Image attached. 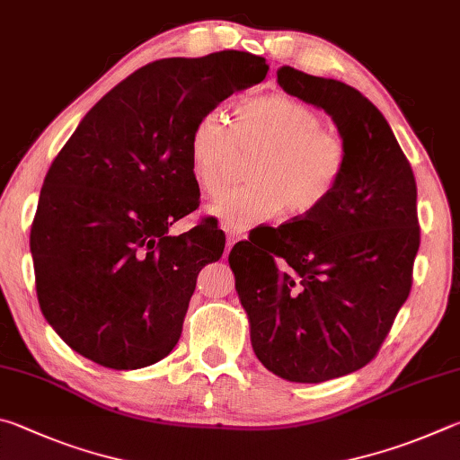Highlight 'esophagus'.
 Masks as SVG:
<instances>
[{
    "label": "esophagus",
    "mask_w": 460,
    "mask_h": 460,
    "mask_svg": "<svg viewBox=\"0 0 460 460\" xmlns=\"http://www.w3.org/2000/svg\"><path fill=\"white\" fill-rule=\"evenodd\" d=\"M240 238H244V236L240 234V232H236V230L226 232V252H230L232 246H234Z\"/></svg>",
    "instance_id": "esophagus-1"
}]
</instances>
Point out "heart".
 <instances>
[{
  "mask_svg": "<svg viewBox=\"0 0 460 460\" xmlns=\"http://www.w3.org/2000/svg\"><path fill=\"white\" fill-rule=\"evenodd\" d=\"M236 151L254 153L246 185L224 191L208 206L226 228L244 230L287 216L305 217L340 190L349 165V145L311 104L272 93L238 102L230 123L206 112L188 139L190 172L214 196L228 177Z\"/></svg>",
  "mask_w": 460,
  "mask_h": 460,
  "instance_id": "b5f03b06",
  "label": "heart"
}]
</instances>
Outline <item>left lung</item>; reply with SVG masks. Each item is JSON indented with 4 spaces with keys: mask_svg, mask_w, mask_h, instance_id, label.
<instances>
[{
    "mask_svg": "<svg viewBox=\"0 0 460 460\" xmlns=\"http://www.w3.org/2000/svg\"><path fill=\"white\" fill-rule=\"evenodd\" d=\"M277 76L332 115L349 165L325 206L238 243L228 261L256 358L288 382L319 384L369 364L408 299L416 180L388 120L356 88L291 66Z\"/></svg>",
    "mask_w": 460,
    "mask_h": 460,
    "instance_id": "8db88e82",
    "label": "left lung"
}]
</instances>
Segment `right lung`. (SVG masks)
<instances>
[{
    "instance_id": "1",
    "label": "right lung",
    "mask_w": 460,
    "mask_h": 460,
    "mask_svg": "<svg viewBox=\"0 0 460 460\" xmlns=\"http://www.w3.org/2000/svg\"><path fill=\"white\" fill-rule=\"evenodd\" d=\"M267 72L238 50L151 62L104 94L52 161L30 232L36 293L80 356L139 369L180 341L199 270L226 244L208 217L167 234L199 206L191 127Z\"/></svg>"
}]
</instances>
